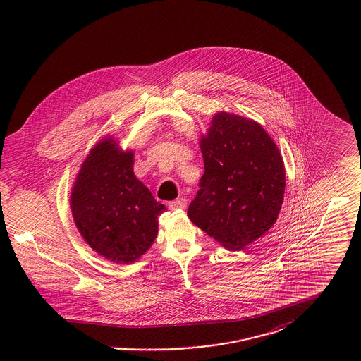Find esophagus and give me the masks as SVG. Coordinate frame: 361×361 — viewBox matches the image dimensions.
<instances>
[{
  "mask_svg": "<svg viewBox=\"0 0 361 361\" xmlns=\"http://www.w3.org/2000/svg\"><path fill=\"white\" fill-rule=\"evenodd\" d=\"M169 208L174 211V209H185L187 208V200L184 197H180L177 200H173L169 203Z\"/></svg>",
  "mask_w": 361,
  "mask_h": 361,
  "instance_id": "obj_1",
  "label": "esophagus"
}]
</instances>
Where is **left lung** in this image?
<instances>
[{
  "label": "left lung",
  "mask_w": 361,
  "mask_h": 361,
  "mask_svg": "<svg viewBox=\"0 0 361 361\" xmlns=\"http://www.w3.org/2000/svg\"><path fill=\"white\" fill-rule=\"evenodd\" d=\"M199 143L204 174L189 219L226 249L242 250L277 221L286 189L283 157L257 121L224 111Z\"/></svg>",
  "instance_id": "8db88e82"
}]
</instances>
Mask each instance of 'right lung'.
<instances>
[{"label": "right lung", "mask_w": 361, "mask_h": 361, "mask_svg": "<svg viewBox=\"0 0 361 361\" xmlns=\"http://www.w3.org/2000/svg\"><path fill=\"white\" fill-rule=\"evenodd\" d=\"M74 224L100 256L131 264L153 245L166 207L134 174V152L104 137L86 155L70 195Z\"/></svg>", "instance_id": "obj_1"}]
</instances>
